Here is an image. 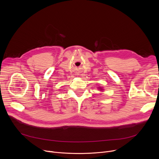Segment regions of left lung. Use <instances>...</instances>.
<instances>
[{"instance_id": "left-lung-1", "label": "left lung", "mask_w": 159, "mask_h": 159, "mask_svg": "<svg viewBox=\"0 0 159 159\" xmlns=\"http://www.w3.org/2000/svg\"><path fill=\"white\" fill-rule=\"evenodd\" d=\"M98 89H99L100 91H104V89H103L102 88H101V87H98Z\"/></svg>"}]
</instances>
